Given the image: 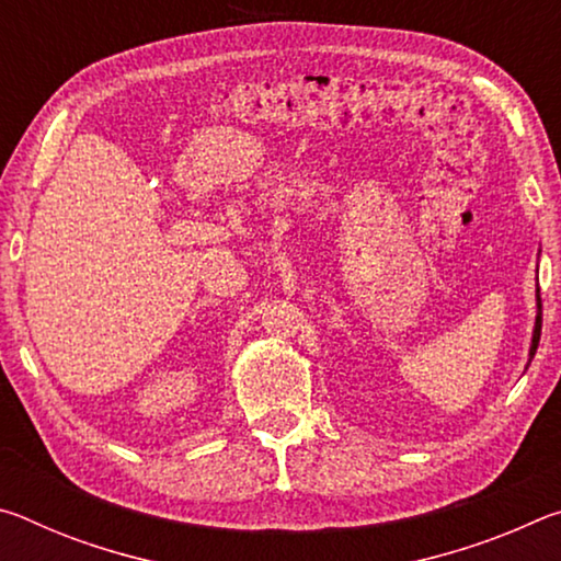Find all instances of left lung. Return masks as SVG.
Instances as JSON below:
<instances>
[{"label":"left lung","mask_w":561,"mask_h":561,"mask_svg":"<svg viewBox=\"0 0 561 561\" xmlns=\"http://www.w3.org/2000/svg\"><path fill=\"white\" fill-rule=\"evenodd\" d=\"M537 309H539V314H537V321H535V336H531V348H529L531 358H535V354H537L539 334H542V299H539V289H537Z\"/></svg>","instance_id":"1"}]
</instances>
